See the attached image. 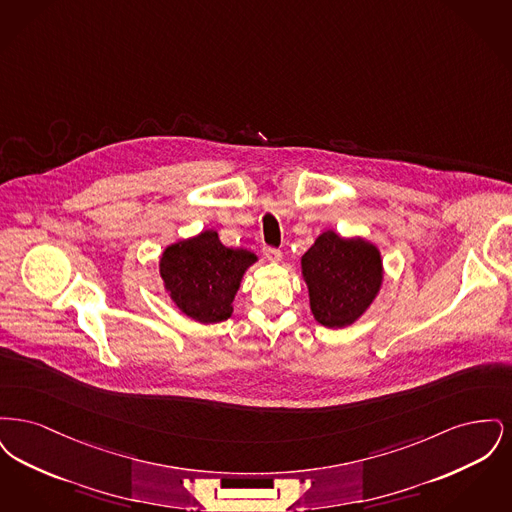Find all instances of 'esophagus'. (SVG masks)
I'll use <instances>...</instances> for the list:
<instances>
[{"mask_svg": "<svg viewBox=\"0 0 512 512\" xmlns=\"http://www.w3.org/2000/svg\"><path fill=\"white\" fill-rule=\"evenodd\" d=\"M263 253H265L268 261H272V263H280L282 261V251L276 249V247H265Z\"/></svg>", "mask_w": 512, "mask_h": 512, "instance_id": "obj_1", "label": "esophagus"}]
</instances>
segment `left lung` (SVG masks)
I'll use <instances>...</instances> for the list:
<instances>
[{
	"instance_id": "obj_1",
	"label": "left lung",
	"mask_w": 512,
	"mask_h": 512,
	"mask_svg": "<svg viewBox=\"0 0 512 512\" xmlns=\"http://www.w3.org/2000/svg\"><path fill=\"white\" fill-rule=\"evenodd\" d=\"M301 272L313 317L326 328H345L363 317L384 280L378 247L334 230L322 232L301 257Z\"/></svg>"
}]
</instances>
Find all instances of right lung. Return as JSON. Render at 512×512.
Instances as JSON below:
<instances>
[{
  "label": "right lung",
  "mask_w": 512,
  "mask_h": 512,
  "mask_svg": "<svg viewBox=\"0 0 512 512\" xmlns=\"http://www.w3.org/2000/svg\"><path fill=\"white\" fill-rule=\"evenodd\" d=\"M257 263L247 249L222 245L215 230L169 245L159 261L165 290L174 305L201 324L232 317V301L245 270Z\"/></svg>",
  "instance_id": "obj_1"
}]
</instances>
